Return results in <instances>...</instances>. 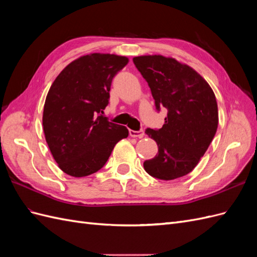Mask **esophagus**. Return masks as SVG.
<instances>
[{
  "label": "esophagus",
  "mask_w": 257,
  "mask_h": 257,
  "mask_svg": "<svg viewBox=\"0 0 257 257\" xmlns=\"http://www.w3.org/2000/svg\"><path fill=\"white\" fill-rule=\"evenodd\" d=\"M130 135L132 137H138V138H142L145 135V132L143 130L141 131H133V130H130Z\"/></svg>",
  "instance_id": "34e87169"
}]
</instances>
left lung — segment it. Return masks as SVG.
Wrapping results in <instances>:
<instances>
[{"instance_id": "left-lung-1", "label": "left lung", "mask_w": 257, "mask_h": 257, "mask_svg": "<svg viewBox=\"0 0 257 257\" xmlns=\"http://www.w3.org/2000/svg\"><path fill=\"white\" fill-rule=\"evenodd\" d=\"M151 90L155 107H165L167 116L159 130L146 134L159 152L145 161L144 168L161 180H174L191 173L216 133L219 112L214 93L195 69L161 54L133 59Z\"/></svg>"}]
</instances>
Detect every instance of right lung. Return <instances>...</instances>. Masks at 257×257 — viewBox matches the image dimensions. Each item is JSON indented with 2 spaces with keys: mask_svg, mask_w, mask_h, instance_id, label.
Returning a JSON list of instances; mask_svg holds the SVG:
<instances>
[{
  "mask_svg": "<svg viewBox=\"0 0 257 257\" xmlns=\"http://www.w3.org/2000/svg\"><path fill=\"white\" fill-rule=\"evenodd\" d=\"M126 57L90 53L69 63L53 81L45 100L46 142L62 172L72 177L96 173L128 130L103 115L112 78Z\"/></svg>",
  "mask_w": 257,
  "mask_h": 257,
  "instance_id": "obj_1",
  "label": "right lung"
}]
</instances>
